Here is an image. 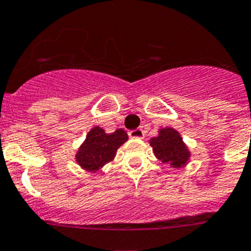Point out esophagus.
I'll return each instance as SVG.
<instances>
[{
	"label": "esophagus",
	"instance_id": "34e87169",
	"mask_svg": "<svg viewBox=\"0 0 251 251\" xmlns=\"http://www.w3.org/2000/svg\"><path fill=\"white\" fill-rule=\"evenodd\" d=\"M128 136L132 139H143L144 138V131L141 128H135V130H131L128 131Z\"/></svg>",
	"mask_w": 251,
	"mask_h": 251
}]
</instances>
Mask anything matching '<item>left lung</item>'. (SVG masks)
I'll use <instances>...</instances> for the list:
<instances>
[{"label":"left lung","mask_w":251,"mask_h":251,"mask_svg":"<svg viewBox=\"0 0 251 251\" xmlns=\"http://www.w3.org/2000/svg\"><path fill=\"white\" fill-rule=\"evenodd\" d=\"M149 144L155 158L165 164H169L171 168L178 169L186 167L189 163L191 151L176 128H159L158 135L150 139Z\"/></svg>","instance_id":"8db88e82"}]
</instances>
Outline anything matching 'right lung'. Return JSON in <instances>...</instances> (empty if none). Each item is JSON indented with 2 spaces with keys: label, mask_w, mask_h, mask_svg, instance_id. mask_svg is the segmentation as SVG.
<instances>
[{
  "label": "right lung",
  "mask_w": 251,
  "mask_h": 251,
  "mask_svg": "<svg viewBox=\"0 0 251 251\" xmlns=\"http://www.w3.org/2000/svg\"><path fill=\"white\" fill-rule=\"evenodd\" d=\"M127 140V134L123 128L107 134L100 126H93L74 155L75 163L83 171L96 173L112 162L119 148Z\"/></svg>",
  "instance_id": "add662e5"
}]
</instances>
